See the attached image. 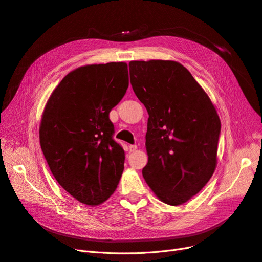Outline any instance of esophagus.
Returning a JSON list of instances; mask_svg holds the SVG:
<instances>
[{
	"label": "esophagus",
	"instance_id": "esophagus-1",
	"mask_svg": "<svg viewBox=\"0 0 262 262\" xmlns=\"http://www.w3.org/2000/svg\"><path fill=\"white\" fill-rule=\"evenodd\" d=\"M137 148H138V146H137L136 144H132V145H130V146H129V149H130V152H131V153H132V152H136Z\"/></svg>",
	"mask_w": 262,
	"mask_h": 262
}]
</instances>
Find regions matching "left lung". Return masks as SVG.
I'll use <instances>...</instances> for the list:
<instances>
[{"label":"left lung","mask_w":262,"mask_h":262,"mask_svg":"<svg viewBox=\"0 0 262 262\" xmlns=\"http://www.w3.org/2000/svg\"><path fill=\"white\" fill-rule=\"evenodd\" d=\"M129 70L133 92L148 113V162L142 173L164 203H185L215 170L221 133L216 110L178 62L131 61Z\"/></svg>","instance_id":"obj_1"}]
</instances>
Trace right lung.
Instances as JSON below:
<instances>
[{"label": "right lung", "mask_w": 262, "mask_h": 262, "mask_svg": "<svg viewBox=\"0 0 262 262\" xmlns=\"http://www.w3.org/2000/svg\"><path fill=\"white\" fill-rule=\"evenodd\" d=\"M129 86L124 62L92 64L70 72L47 102L39 138L60 186L84 204L114 193L124 168V150L114 140L109 113Z\"/></svg>", "instance_id": "obj_1"}]
</instances>
